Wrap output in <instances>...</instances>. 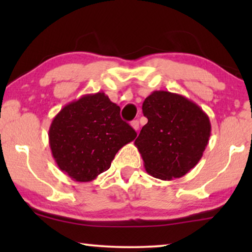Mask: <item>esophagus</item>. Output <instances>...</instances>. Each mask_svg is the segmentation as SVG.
Wrapping results in <instances>:
<instances>
[{"instance_id":"1","label":"esophagus","mask_w":252,"mask_h":252,"mask_svg":"<svg viewBox=\"0 0 252 252\" xmlns=\"http://www.w3.org/2000/svg\"><path fill=\"white\" fill-rule=\"evenodd\" d=\"M130 126H132V127H133V128H134V129H135V130H136V132H137V130H139L140 124H139V122H137V120H133V122H132V123H130Z\"/></svg>"}]
</instances>
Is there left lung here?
<instances>
[{"label": "left lung", "mask_w": 252, "mask_h": 252, "mask_svg": "<svg viewBox=\"0 0 252 252\" xmlns=\"http://www.w3.org/2000/svg\"><path fill=\"white\" fill-rule=\"evenodd\" d=\"M142 110L148 123L134 144L146 171L161 180L184 177L208 146L211 134L208 115L190 99L166 91L151 93Z\"/></svg>", "instance_id": "8db88e82"}]
</instances>
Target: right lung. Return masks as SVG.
I'll return each instance as SVG.
<instances>
[{"label": "right lung", "mask_w": 252, "mask_h": 252, "mask_svg": "<svg viewBox=\"0 0 252 252\" xmlns=\"http://www.w3.org/2000/svg\"><path fill=\"white\" fill-rule=\"evenodd\" d=\"M49 146L57 166L73 181L89 182L109 170L116 154L136 137L104 93L87 94L55 116Z\"/></svg>", "instance_id": "right-lung-1"}]
</instances>
